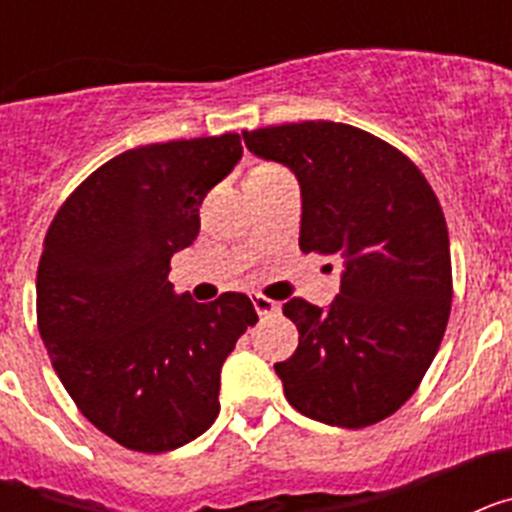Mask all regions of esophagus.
Wrapping results in <instances>:
<instances>
[{
    "mask_svg": "<svg viewBox=\"0 0 512 512\" xmlns=\"http://www.w3.org/2000/svg\"><path fill=\"white\" fill-rule=\"evenodd\" d=\"M251 300H253V307H256V312H259V318H269V315L279 312V305L274 300H269V297L253 295Z\"/></svg>",
    "mask_w": 512,
    "mask_h": 512,
    "instance_id": "34e87169",
    "label": "esophagus"
}]
</instances>
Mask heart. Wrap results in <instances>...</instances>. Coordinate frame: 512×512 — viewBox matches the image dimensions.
<instances>
[{"label":"heart","instance_id":"heart-1","mask_svg":"<svg viewBox=\"0 0 512 512\" xmlns=\"http://www.w3.org/2000/svg\"><path fill=\"white\" fill-rule=\"evenodd\" d=\"M259 169H269V166H259Z\"/></svg>","mask_w":512,"mask_h":512}]
</instances>
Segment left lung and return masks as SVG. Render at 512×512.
I'll list each match as a JSON object with an SVG mask.
<instances>
[{
	"label": "left lung",
	"instance_id": "left-lung-1",
	"mask_svg": "<svg viewBox=\"0 0 512 512\" xmlns=\"http://www.w3.org/2000/svg\"><path fill=\"white\" fill-rule=\"evenodd\" d=\"M246 148L295 171L300 248L343 261L330 307L295 300L297 351L274 364L295 410L338 428L390 418L418 390L451 312L446 217L431 184L395 146L343 122L243 133Z\"/></svg>",
	"mask_w": 512,
	"mask_h": 512
}]
</instances>
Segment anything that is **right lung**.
I'll return each instance as SVG.
<instances>
[{
	"mask_svg": "<svg viewBox=\"0 0 512 512\" xmlns=\"http://www.w3.org/2000/svg\"><path fill=\"white\" fill-rule=\"evenodd\" d=\"M243 156L241 135L151 143L89 174L45 233L38 330L81 415L125 449H179L215 423L220 369L259 315L241 292L176 295L171 256Z\"/></svg>",
	"mask_w": 512,
	"mask_h": 512,
	"instance_id": "1",
	"label": "right lung"
}]
</instances>
